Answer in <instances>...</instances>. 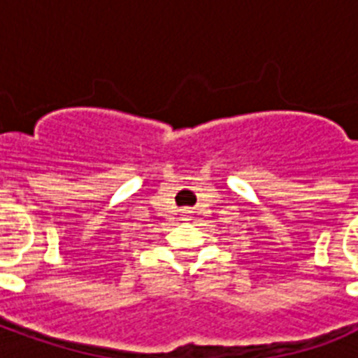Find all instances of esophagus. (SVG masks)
Listing matches in <instances>:
<instances>
[{"label": "esophagus", "instance_id": "obj_1", "mask_svg": "<svg viewBox=\"0 0 358 358\" xmlns=\"http://www.w3.org/2000/svg\"><path fill=\"white\" fill-rule=\"evenodd\" d=\"M182 215H184V217H187V215H189V213H187V210H184V213H182Z\"/></svg>", "mask_w": 358, "mask_h": 358}]
</instances>
